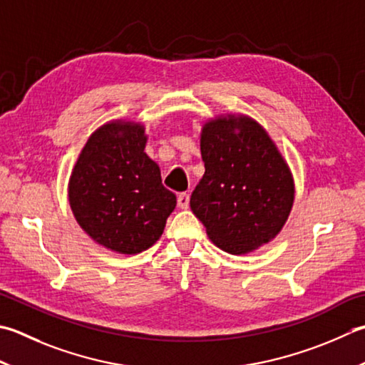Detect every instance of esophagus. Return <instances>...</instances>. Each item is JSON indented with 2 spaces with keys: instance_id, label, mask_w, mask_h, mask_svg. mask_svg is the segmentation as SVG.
<instances>
[{
  "instance_id": "obj_1",
  "label": "esophagus",
  "mask_w": 365,
  "mask_h": 365,
  "mask_svg": "<svg viewBox=\"0 0 365 365\" xmlns=\"http://www.w3.org/2000/svg\"><path fill=\"white\" fill-rule=\"evenodd\" d=\"M177 202H178V207L183 210H187L190 207V195L188 192H180V195L177 196Z\"/></svg>"
}]
</instances>
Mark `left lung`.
Segmentation results:
<instances>
[{
    "label": "left lung",
    "instance_id": "1",
    "mask_svg": "<svg viewBox=\"0 0 365 365\" xmlns=\"http://www.w3.org/2000/svg\"><path fill=\"white\" fill-rule=\"evenodd\" d=\"M205 174L190 207L209 239L230 255L274 240L294 204V177L269 133L244 113L209 118L201 130Z\"/></svg>",
    "mask_w": 365,
    "mask_h": 365
}]
</instances>
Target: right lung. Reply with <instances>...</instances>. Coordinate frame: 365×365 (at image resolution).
Returning <instances> with one entry per match:
<instances>
[{
	"instance_id": "obj_1",
	"label": "right lung",
	"mask_w": 365,
	"mask_h": 365,
	"mask_svg": "<svg viewBox=\"0 0 365 365\" xmlns=\"http://www.w3.org/2000/svg\"><path fill=\"white\" fill-rule=\"evenodd\" d=\"M147 139L140 121H107L90 134L69 177L76 221L110 252H145L175 209V195L163 187L160 166L144 152Z\"/></svg>"
}]
</instances>
